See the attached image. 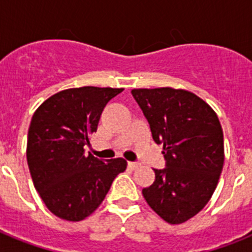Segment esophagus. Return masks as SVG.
<instances>
[{"label": "esophagus", "instance_id": "esophagus-1", "mask_svg": "<svg viewBox=\"0 0 252 252\" xmlns=\"http://www.w3.org/2000/svg\"><path fill=\"white\" fill-rule=\"evenodd\" d=\"M138 166H140V165H138L137 162H128V167H129L130 170H136Z\"/></svg>", "mask_w": 252, "mask_h": 252}]
</instances>
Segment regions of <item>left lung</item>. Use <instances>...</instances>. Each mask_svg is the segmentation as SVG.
<instances>
[{"mask_svg":"<svg viewBox=\"0 0 252 252\" xmlns=\"http://www.w3.org/2000/svg\"><path fill=\"white\" fill-rule=\"evenodd\" d=\"M152 130L163 145L166 167L142 189L149 207L166 222L192 219L213 195L223 166V133L212 107L191 91L133 89Z\"/></svg>","mask_w":252,"mask_h":252,"instance_id":"8db88e82","label":"left lung"}]
</instances>
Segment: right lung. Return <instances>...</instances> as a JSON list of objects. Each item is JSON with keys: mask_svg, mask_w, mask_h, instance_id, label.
Here are the masks:
<instances>
[{"mask_svg": "<svg viewBox=\"0 0 252 252\" xmlns=\"http://www.w3.org/2000/svg\"><path fill=\"white\" fill-rule=\"evenodd\" d=\"M123 89L84 86L63 90L39 106L29 128L27 163L35 189L53 215L82 221L102 204L123 158L102 161L85 153L103 108Z\"/></svg>", "mask_w": 252, "mask_h": 252, "instance_id": "obj_1", "label": "right lung"}]
</instances>
